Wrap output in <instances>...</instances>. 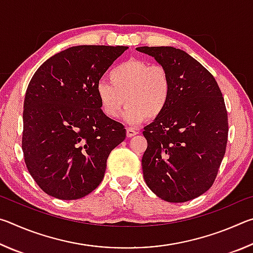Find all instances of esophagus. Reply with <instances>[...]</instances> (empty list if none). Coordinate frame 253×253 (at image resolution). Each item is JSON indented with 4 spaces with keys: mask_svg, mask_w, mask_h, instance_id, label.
<instances>
[{
    "mask_svg": "<svg viewBox=\"0 0 253 253\" xmlns=\"http://www.w3.org/2000/svg\"><path fill=\"white\" fill-rule=\"evenodd\" d=\"M136 134H138V131L135 130L134 128H130V127H127L126 128V135H127V137H132V136H135Z\"/></svg>",
    "mask_w": 253,
    "mask_h": 253,
    "instance_id": "1",
    "label": "esophagus"
}]
</instances>
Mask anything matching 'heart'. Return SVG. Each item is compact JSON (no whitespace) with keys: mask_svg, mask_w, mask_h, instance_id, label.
I'll return each mask as SVG.
<instances>
[{"mask_svg":"<svg viewBox=\"0 0 253 253\" xmlns=\"http://www.w3.org/2000/svg\"><path fill=\"white\" fill-rule=\"evenodd\" d=\"M109 81L96 85V96L102 114L116 118L127 104L123 117L130 124L162 116L170 99L172 81L169 71L161 65L140 59H129L115 66Z\"/></svg>","mask_w":253,"mask_h":253,"instance_id":"b5f03b06","label":"heart"}]
</instances>
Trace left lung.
Instances as JSON below:
<instances>
[{
  "label": "left lung",
  "mask_w": 253,
  "mask_h": 253,
  "mask_svg": "<svg viewBox=\"0 0 253 253\" xmlns=\"http://www.w3.org/2000/svg\"><path fill=\"white\" fill-rule=\"evenodd\" d=\"M169 71L170 99L162 116L144 128V179L158 198L182 203L213 185L228 142V113L214 77L173 46H139Z\"/></svg>",
  "instance_id": "obj_1"
}]
</instances>
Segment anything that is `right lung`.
<instances>
[{"instance_id":"right-lung-1","label":"right lung","mask_w":253,"mask_h":253,"mask_svg":"<svg viewBox=\"0 0 253 253\" xmlns=\"http://www.w3.org/2000/svg\"><path fill=\"white\" fill-rule=\"evenodd\" d=\"M128 46L77 45L52 55L33 75L23 105L22 149L42 191L78 200L104 178L107 158L126 137L106 117L96 85Z\"/></svg>"}]
</instances>
